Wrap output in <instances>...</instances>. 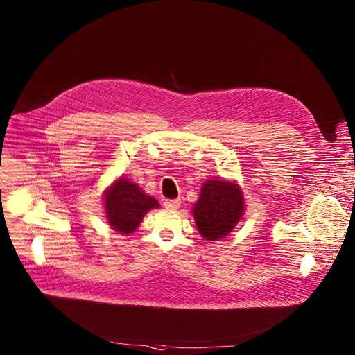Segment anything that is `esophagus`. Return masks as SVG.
I'll list each match as a JSON object with an SVG mask.
<instances>
[{"instance_id": "1", "label": "esophagus", "mask_w": 355, "mask_h": 355, "mask_svg": "<svg viewBox=\"0 0 355 355\" xmlns=\"http://www.w3.org/2000/svg\"><path fill=\"white\" fill-rule=\"evenodd\" d=\"M181 205L180 199H166L164 200V208L168 211H177Z\"/></svg>"}]
</instances>
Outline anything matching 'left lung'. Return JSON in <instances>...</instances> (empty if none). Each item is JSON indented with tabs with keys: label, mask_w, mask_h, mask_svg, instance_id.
Here are the masks:
<instances>
[{
	"label": "left lung",
	"mask_w": 355,
	"mask_h": 355,
	"mask_svg": "<svg viewBox=\"0 0 355 355\" xmlns=\"http://www.w3.org/2000/svg\"><path fill=\"white\" fill-rule=\"evenodd\" d=\"M191 211L199 234L218 241L237 226L245 212L243 191L236 180H208Z\"/></svg>",
	"instance_id": "obj_1"
}]
</instances>
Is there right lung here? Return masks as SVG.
<instances>
[{
  "instance_id": "obj_1",
  "label": "right lung",
  "mask_w": 355,
  "mask_h": 355,
  "mask_svg": "<svg viewBox=\"0 0 355 355\" xmlns=\"http://www.w3.org/2000/svg\"><path fill=\"white\" fill-rule=\"evenodd\" d=\"M160 208L156 198L147 195L129 178L118 177L104 191V214L107 223L115 232L129 236L141 223L144 215Z\"/></svg>"
}]
</instances>
